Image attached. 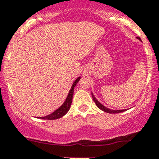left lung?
I'll return each instance as SVG.
<instances>
[{"instance_id": "obj_1", "label": "left lung", "mask_w": 159, "mask_h": 159, "mask_svg": "<svg viewBox=\"0 0 159 159\" xmlns=\"http://www.w3.org/2000/svg\"><path fill=\"white\" fill-rule=\"evenodd\" d=\"M139 38V39L140 40V38ZM91 95H92L93 100H94V103L96 104V105H97V106H98V108H100L101 110L107 112V113L115 114V113H119V112H123V111H126V110H111V109H109V108H107L106 107H105V106H104V105H102V104L100 103V102H98V101L96 100V98H94V96L93 95L92 93H91Z\"/></svg>"}]
</instances>
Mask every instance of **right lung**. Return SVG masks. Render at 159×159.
<instances>
[{
  "label": "right lung",
  "instance_id": "obj_1",
  "mask_svg": "<svg viewBox=\"0 0 159 159\" xmlns=\"http://www.w3.org/2000/svg\"><path fill=\"white\" fill-rule=\"evenodd\" d=\"M80 77L79 78H77L76 80L75 81V82L73 83L71 86V89H70L69 93H68V95L67 97L66 100H65V103L58 108L55 111L53 112L52 114L51 115H48V116L45 117H41L40 118H42V119H46V120H54V119H57V118H60L61 117H63L64 115H66L67 112L68 111V110L70 109V105L72 103V98H73V94H74V88L75 87V85L77 84V83L80 80Z\"/></svg>",
  "mask_w": 159,
  "mask_h": 159
}]
</instances>
